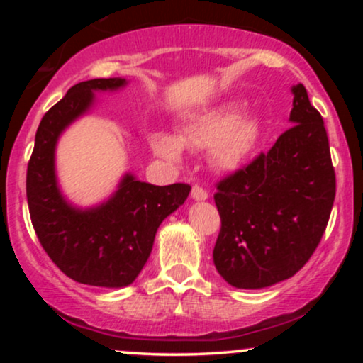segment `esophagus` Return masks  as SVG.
Listing matches in <instances>:
<instances>
[{
  "mask_svg": "<svg viewBox=\"0 0 363 363\" xmlns=\"http://www.w3.org/2000/svg\"><path fill=\"white\" fill-rule=\"evenodd\" d=\"M191 196H193L194 201H205V199H208V191L203 189L201 186L194 184L193 189H191Z\"/></svg>",
  "mask_w": 363,
  "mask_h": 363,
  "instance_id": "1",
  "label": "esophagus"
}]
</instances>
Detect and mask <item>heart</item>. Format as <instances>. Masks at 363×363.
<instances>
[{
    "instance_id": "1",
    "label": "heart",
    "mask_w": 363,
    "mask_h": 363,
    "mask_svg": "<svg viewBox=\"0 0 363 363\" xmlns=\"http://www.w3.org/2000/svg\"><path fill=\"white\" fill-rule=\"evenodd\" d=\"M259 124L256 119H240L234 106L218 107L199 114L182 128L179 138L167 133L152 136V148L158 157L170 164L182 162V145L191 150H213L216 167L235 170L256 147Z\"/></svg>"
}]
</instances>
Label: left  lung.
Segmentation results:
<instances>
[{
  "mask_svg": "<svg viewBox=\"0 0 363 363\" xmlns=\"http://www.w3.org/2000/svg\"><path fill=\"white\" fill-rule=\"evenodd\" d=\"M291 94V126L268 153L216 186L222 228L213 262L235 289H264L294 277L320 242L335 203L324 121L302 83Z\"/></svg>",
  "mask_w": 363,
  "mask_h": 363,
  "instance_id": "obj_1",
  "label": "left lung"
}]
</instances>
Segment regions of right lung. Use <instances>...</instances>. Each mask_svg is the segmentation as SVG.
Wrapping results in <instances>:
<instances>
[{"label": "right lung", "mask_w": 363, "mask_h": 363, "mask_svg": "<svg viewBox=\"0 0 363 363\" xmlns=\"http://www.w3.org/2000/svg\"><path fill=\"white\" fill-rule=\"evenodd\" d=\"M126 78H95L72 86L44 114L27 167V201L39 242L72 280L121 289L136 280L152 252L160 223L184 205L189 184L153 186L124 174L118 189L97 206H74L56 176L61 133L95 104V91H116Z\"/></svg>", "instance_id": "right-lung-1"}]
</instances>
